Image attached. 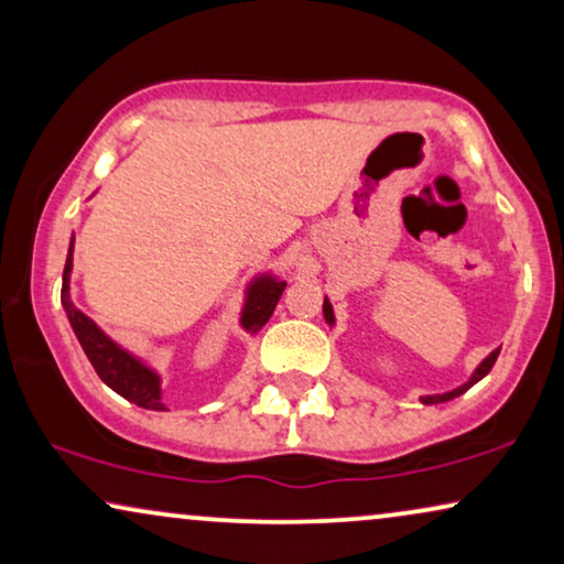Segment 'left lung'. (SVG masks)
<instances>
[{
  "instance_id": "obj_1",
  "label": "left lung",
  "mask_w": 564,
  "mask_h": 564,
  "mask_svg": "<svg viewBox=\"0 0 564 564\" xmlns=\"http://www.w3.org/2000/svg\"><path fill=\"white\" fill-rule=\"evenodd\" d=\"M323 318H326L328 326H334V323H336V318H334V305H330V300H328V297L323 300ZM498 354H500V349H492V351L488 354V357H485V359L480 361V365L475 367V372L469 375V380H467V382H462L459 388H454V390H446V392H434V395H421V403H423V405H438V403H446V400H454V398H459L462 392H467L469 388H473L475 382H480L482 377L490 372L492 365H496Z\"/></svg>"
}]
</instances>
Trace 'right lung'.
<instances>
[{"label":"right lung","mask_w":564,"mask_h":564,"mask_svg":"<svg viewBox=\"0 0 564 564\" xmlns=\"http://www.w3.org/2000/svg\"><path fill=\"white\" fill-rule=\"evenodd\" d=\"M72 269H74V236L68 241L66 267H64V288H61V305H64L66 318L72 323L76 338H79L84 354L95 367L107 388H112L130 403L149 408V411H166L161 400V375L151 365H145L133 351L122 349L118 341H112L87 313H82L72 300ZM288 282L274 272H261L246 284L243 307H241V328L246 334H259L264 323L272 318L276 303Z\"/></svg>","instance_id":"right-lung-1"}]
</instances>
